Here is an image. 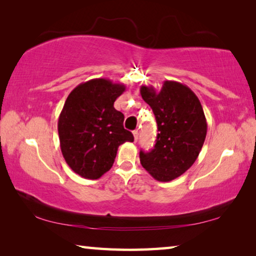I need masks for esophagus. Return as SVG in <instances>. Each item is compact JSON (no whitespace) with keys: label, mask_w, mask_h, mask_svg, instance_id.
Listing matches in <instances>:
<instances>
[{"label":"esophagus","mask_w":256,"mask_h":256,"mask_svg":"<svg viewBox=\"0 0 256 256\" xmlns=\"http://www.w3.org/2000/svg\"><path fill=\"white\" fill-rule=\"evenodd\" d=\"M133 136H134V141H138V130H136V131H133Z\"/></svg>","instance_id":"1"}]
</instances>
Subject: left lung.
Listing matches in <instances>:
<instances>
[{
    "mask_svg": "<svg viewBox=\"0 0 256 256\" xmlns=\"http://www.w3.org/2000/svg\"><path fill=\"white\" fill-rule=\"evenodd\" d=\"M140 92L152 108L159 132L154 149L140 151V162L154 180L170 182L198 157L208 128L204 112L196 94L180 82L164 81L159 92L142 86Z\"/></svg>",
    "mask_w": 256,
    "mask_h": 256,
    "instance_id": "obj_1",
    "label": "left lung"
}]
</instances>
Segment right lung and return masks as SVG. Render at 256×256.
I'll return each mask as SVG.
<instances>
[{
    "instance_id": "right-lung-1",
    "label": "right lung",
    "mask_w": 256,
    "mask_h": 256,
    "mask_svg": "<svg viewBox=\"0 0 256 256\" xmlns=\"http://www.w3.org/2000/svg\"><path fill=\"white\" fill-rule=\"evenodd\" d=\"M124 92L122 84L92 79L68 96L58 123L60 146L66 164L81 177L98 180L112 168L118 146L134 141L123 126L124 115L114 108Z\"/></svg>"
}]
</instances>
